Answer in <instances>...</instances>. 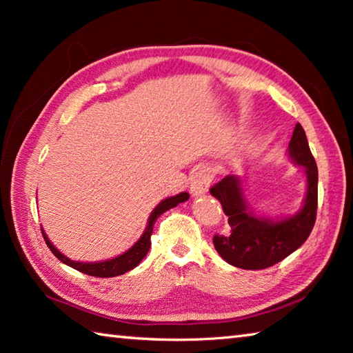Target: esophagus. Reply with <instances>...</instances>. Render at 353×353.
<instances>
[{
  "mask_svg": "<svg viewBox=\"0 0 353 353\" xmlns=\"http://www.w3.org/2000/svg\"><path fill=\"white\" fill-rule=\"evenodd\" d=\"M212 181H213V174L210 168H207V166H199V168H196L193 172V177H191V185H190L191 194L196 196V198L205 194L208 188H210Z\"/></svg>",
  "mask_w": 353,
  "mask_h": 353,
  "instance_id": "obj_1",
  "label": "esophagus"
}]
</instances>
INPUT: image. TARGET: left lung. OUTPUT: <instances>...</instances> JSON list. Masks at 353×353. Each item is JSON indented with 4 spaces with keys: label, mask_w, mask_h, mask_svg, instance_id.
<instances>
[{
    "label": "left lung",
    "mask_w": 353,
    "mask_h": 353,
    "mask_svg": "<svg viewBox=\"0 0 353 353\" xmlns=\"http://www.w3.org/2000/svg\"><path fill=\"white\" fill-rule=\"evenodd\" d=\"M288 157L302 166L307 176V193L302 207L285 218L256 214L244 196L243 179L225 176L210 193L223 205L229 218V234L214 235L218 254L232 266L241 270H265L282 261L307 241L318 210V166L310 151L305 130L296 124L288 145Z\"/></svg>",
    "instance_id": "left-lung-1"
}]
</instances>
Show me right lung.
Masks as SVG:
<instances>
[{
    "instance_id": "add662e5",
    "label": "right lung",
    "mask_w": 353,
    "mask_h": 353,
    "mask_svg": "<svg viewBox=\"0 0 353 353\" xmlns=\"http://www.w3.org/2000/svg\"><path fill=\"white\" fill-rule=\"evenodd\" d=\"M188 198H190V194L187 193V191H182V193H179L176 196H171V198L163 199L157 207L154 208L151 214H149L146 229H145V232H143V235L139 238V241H137L132 248L128 249L124 254L113 256V259H110V260L92 261V263L73 261V260H70L68 256H65L61 250H57L54 244L50 241V238L46 236L43 229H41V234H43L45 241L48 244V248L51 249V252L54 254L62 263H65V265L73 268V270L81 271L83 274H88V276L103 277V279L121 276V274L134 270L135 266H139L140 261L146 256L149 248H151V234H152L154 224L160 214L165 213L166 210H170V208H172V207L179 205L181 202L188 201Z\"/></svg>"
}]
</instances>
